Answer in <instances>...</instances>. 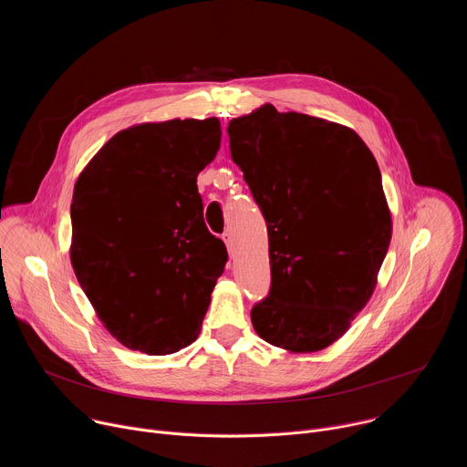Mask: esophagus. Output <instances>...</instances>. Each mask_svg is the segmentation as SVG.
Masks as SVG:
<instances>
[{
  "label": "esophagus",
  "mask_w": 467,
  "mask_h": 467,
  "mask_svg": "<svg viewBox=\"0 0 467 467\" xmlns=\"http://www.w3.org/2000/svg\"><path fill=\"white\" fill-rule=\"evenodd\" d=\"M223 242H225V245H227L229 254H231V256H234V242H233L231 233H223Z\"/></svg>",
  "instance_id": "34e87169"
}]
</instances>
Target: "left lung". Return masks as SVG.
Listing matches in <instances>:
<instances>
[{
  "mask_svg": "<svg viewBox=\"0 0 467 467\" xmlns=\"http://www.w3.org/2000/svg\"><path fill=\"white\" fill-rule=\"evenodd\" d=\"M227 132L270 240L272 286L253 305V327L275 348L319 351L371 297L389 245L377 161L355 130L272 105Z\"/></svg>",
  "mask_w": 467,
  "mask_h": 467,
  "instance_id": "1",
  "label": "left lung"
}]
</instances>
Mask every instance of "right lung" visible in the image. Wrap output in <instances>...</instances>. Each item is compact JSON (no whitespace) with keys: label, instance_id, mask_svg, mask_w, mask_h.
<instances>
[{"label":"right lung","instance_id":"obj_1","mask_svg":"<svg viewBox=\"0 0 467 467\" xmlns=\"http://www.w3.org/2000/svg\"><path fill=\"white\" fill-rule=\"evenodd\" d=\"M220 140L218 118L142 123L114 135L76 182L74 272L129 349L170 355L202 330L227 249L205 225L197 173Z\"/></svg>","mask_w":467,"mask_h":467}]
</instances>
